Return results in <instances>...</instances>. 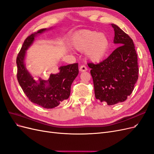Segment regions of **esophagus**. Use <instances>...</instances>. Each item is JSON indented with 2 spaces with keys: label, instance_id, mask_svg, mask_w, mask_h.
I'll return each instance as SVG.
<instances>
[{
  "label": "esophagus",
  "instance_id": "1",
  "mask_svg": "<svg viewBox=\"0 0 154 154\" xmlns=\"http://www.w3.org/2000/svg\"><path fill=\"white\" fill-rule=\"evenodd\" d=\"M87 68L85 66H81L80 67V71L81 72H85L87 71Z\"/></svg>",
  "mask_w": 154,
  "mask_h": 154
}]
</instances>
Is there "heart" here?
<instances>
[{
    "mask_svg": "<svg viewBox=\"0 0 154 154\" xmlns=\"http://www.w3.org/2000/svg\"><path fill=\"white\" fill-rule=\"evenodd\" d=\"M71 44L78 51H85L86 57L91 61L99 62L108 53L110 40L108 36L102 32L84 29L73 36Z\"/></svg>",
    "mask_w": 154,
    "mask_h": 154,
    "instance_id": "heart-1",
    "label": "heart"
}]
</instances>
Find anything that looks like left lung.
<instances>
[{"mask_svg":"<svg viewBox=\"0 0 154 154\" xmlns=\"http://www.w3.org/2000/svg\"><path fill=\"white\" fill-rule=\"evenodd\" d=\"M114 29V43L119 47L99 63H88L94 83L95 97L112 105L123 102L132 94L138 79L137 55L132 39L119 27Z\"/></svg>","mask_w":154,"mask_h":154,"instance_id":"1","label":"left lung"}]
</instances>
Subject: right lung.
Here are the masks:
<instances>
[{"instance_id": "1", "label": "right lung", "mask_w": 154, "mask_h": 154, "mask_svg": "<svg viewBox=\"0 0 154 154\" xmlns=\"http://www.w3.org/2000/svg\"><path fill=\"white\" fill-rule=\"evenodd\" d=\"M45 30L40 29L24 40L17 58V76L23 91L31 102L45 109H53L69 98L71 85L78 74V63L60 67V72L51 74L48 80H34L25 67L26 51L33 42L35 36Z\"/></svg>"}]
</instances>
